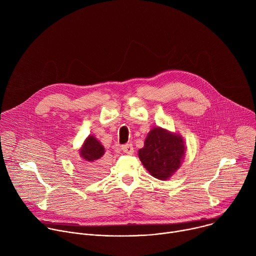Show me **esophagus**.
Listing matches in <instances>:
<instances>
[{
	"instance_id": "esophagus-1",
	"label": "esophagus",
	"mask_w": 256,
	"mask_h": 256,
	"mask_svg": "<svg viewBox=\"0 0 256 256\" xmlns=\"http://www.w3.org/2000/svg\"><path fill=\"white\" fill-rule=\"evenodd\" d=\"M122 150L126 154H128V155H132L134 153V147H132V144H126L122 146Z\"/></svg>"
}]
</instances>
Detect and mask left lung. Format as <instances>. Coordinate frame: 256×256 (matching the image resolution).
<instances>
[{
    "instance_id": "obj_1",
    "label": "left lung",
    "mask_w": 256,
    "mask_h": 256,
    "mask_svg": "<svg viewBox=\"0 0 256 256\" xmlns=\"http://www.w3.org/2000/svg\"><path fill=\"white\" fill-rule=\"evenodd\" d=\"M186 151V142L180 134L155 126L147 134L138 155L153 177L167 180L180 168Z\"/></svg>"
}]
</instances>
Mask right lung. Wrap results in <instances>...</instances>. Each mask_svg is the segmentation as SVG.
<instances>
[{
  "label": "right lung",
  "instance_id": "right-lung-1",
  "mask_svg": "<svg viewBox=\"0 0 256 256\" xmlns=\"http://www.w3.org/2000/svg\"><path fill=\"white\" fill-rule=\"evenodd\" d=\"M79 154L86 162L82 166V170L86 175L94 177L104 171V165L100 163V160L105 154V148L93 134H89L86 138L82 147L79 149Z\"/></svg>",
  "mask_w": 256,
  "mask_h": 256
}]
</instances>
